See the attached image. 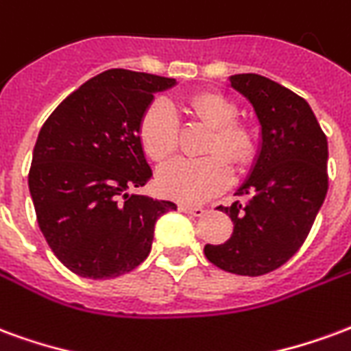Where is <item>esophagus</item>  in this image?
Segmentation results:
<instances>
[{
  "label": "esophagus",
  "instance_id": "1",
  "mask_svg": "<svg viewBox=\"0 0 351 351\" xmlns=\"http://www.w3.org/2000/svg\"><path fill=\"white\" fill-rule=\"evenodd\" d=\"M179 211H183L186 215H193V217H202L206 213V209L200 206H189V204H179Z\"/></svg>",
  "mask_w": 351,
  "mask_h": 351
}]
</instances>
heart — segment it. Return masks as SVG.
<instances>
[{
    "instance_id": "b5f03b06",
    "label": "heart",
    "mask_w": 351,
    "mask_h": 351,
    "mask_svg": "<svg viewBox=\"0 0 351 351\" xmlns=\"http://www.w3.org/2000/svg\"><path fill=\"white\" fill-rule=\"evenodd\" d=\"M185 108L211 127V136L202 158H178L158 172V191L166 198L186 204H198L213 198L230 183L232 168L247 166L254 157V140L249 130L235 125L237 108L226 97L211 91L191 95ZM138 136L142 149L151 160L165 162L178 147V117L176 110L165 99L147 106L140 119Z\"/></svg>"
}]
</instances>
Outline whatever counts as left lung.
Returning <instances> with one entry per match:
<instances>
[{
  "label": "left lung",
  "instance_id": "left-lung-1",
  "mask_svg": "<svg viewBox=\"0 0 351 351\" xmlns=\"http://www.w3.org/2000/svg\"><path fill=\"white\" fill-rule=\"evenodd\" d=\"M230 86L252 104L262 145L234 202L219 207L234 232L206 245L209 262L234 275L278 269L305 243L327 194V138L305 99L260 74H234Z\"/></svg>",
  "mask_w": 351,
  "mask_h": 351
}]
</instances>
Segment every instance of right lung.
Returning a JSON list of instances; mask_svg holds the SVG:
<instances>
[{"label":"right lung","instance_id":"obj_1","mask_svg":"<svg viewBox=\"0 0 351 351\" xmlns=\"http://www.w3.org/2000/svg\"><path fill=\"white\" fill-rule=\"evenodd\" d=\"M173 78L110 69L82 84L46 119L33 149L29 193L39 228L65 267L114 278L144 262L158 217L173 202L153 200L151 168L138 136L153 95Z\"/></svg>","mask_w":351,"mask_h":351}]
</instances>
